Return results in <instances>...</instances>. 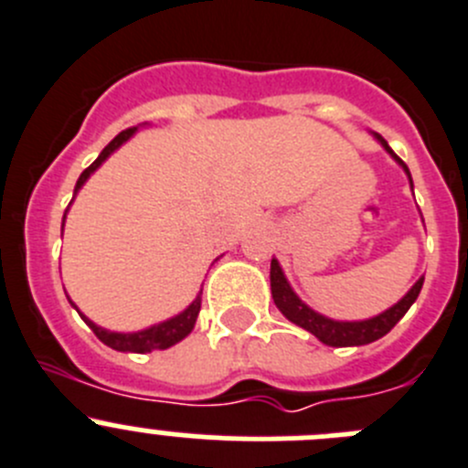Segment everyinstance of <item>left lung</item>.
<instances>
[{"instance_id": "left-lung-1", "label": "left lung", "mask_w": 468, "mask_h": 468, "mask_svg": "<svg viewBox=\"0 0 468 468\" xmlns=\"http://www.w3.org/2000/svg\"><path fill=\"white\" fill-rule=\"evenodd\" d=\"M376 140L380 142V144L385 146L387 154H389L391 158H394V161L403 167V170H406L408 179H410V172H408L406 163H403L401 158H399V155L389 149V144L382 140L380 134H376ZM410 186H412V179H410ZM422 282H424V277H420V280L410 286V292H408L406 296L397 303V305H391L389 310L376 314V317L361 319V322H338V319L324 317V314L314 313L313 307H307L305 303H303L301 298L293 293L292 284L286 282V277H284V272H282L277 259H272V263H271V292H272V301H275V305L280 307V313L284 314L289 322H293L296 326L310 331L314 338L322 340L324 345H331V347L368 345V343H373V340H378V338H382V335L389 334L391 328L399 324V319H401L403 314L410 310L412 303L418 301L420 289H422Z\"/></svg>"}]
</instances>
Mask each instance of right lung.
Masks as SVG:
<instances>
[{
    "instance_id": "right-lung-1",
    "label": "right lung",
    "mask_w": 468,
    "mask_h": 468,
    "mask_svg": "<svg viewBox=\"0 0 468 468\" xmlns=\"http://www.w3.org/2000/svg\"><path fill=\"white\" fill-rule=\"evenodd\" d=\"M134 133H137V128L123 130V133L116 134V137H113V140L109 142L107 146H104L102 154L95 158V163H92V165H88L86 170L81 172V176H79V182H77V188H74V196H77L79 188H81L83 184L88 182V176L98 170V167L102 165L109 155L119 149L123 142H128ZM71 200H74V197H71ZM62 226H65V217H62ZM71 305H74V303H71ZM74 307H77V305H74ZM197 313H200V293H197L196 301H193L191 305L184 310V313L176 314V317L167 319V322L155 324V326L144 328V331H134V334H116V331H107V328H102V326H98L95 322H90L86 314H81V313H79V314H81L83 322H86L88 326L92 328V334L98 335V338L102 340L107 347L119 349V352H137V355H146V352H154V349L172 347L175 343H179V340L186 338V335L193 331V326H196Z\"/></svg>"
}]
</instances>
